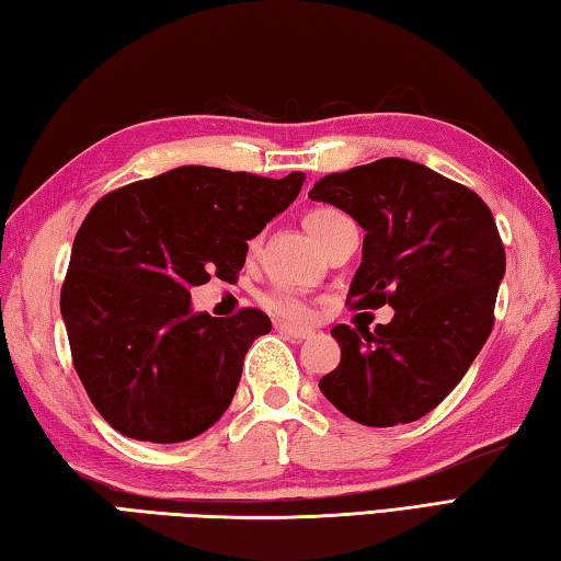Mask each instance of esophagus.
I'll return each mask as SVG.
<instances>
[{"label":"esophagus","instance_id":"1","mask_svg":"<svg viewBox=\"0 0 561 561\" xmlns=\"http://www.w3.org/2000/svg\"><path fill=\"white\" fill-rule=\"evenodd\" d=\"M278 332L293 336V340H310L312 330H300V327H293V324H278Z\"/></svg>","mask_w":561,"mask_h":561}]
</instances>
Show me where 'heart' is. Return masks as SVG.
<instances>
[{
  "instance_id": "1",
  "label": "heart",
  "mask_w": 561,
  "mask_h": 561,
  "mask_svg": "<svg viewBox=\"0 0 561 561\" xmlns=\"http://www.w3.org/2000/svg\"><path fill=\"white\" fill-rule=\"evenodd\" d=\"M344 221H348V217L334 207H314L308 215H305V227H308L310 237L320 247L324 244L327 237H330L336 227L344 225ZM261 305L285 322L305 324L312 320V305L305 300L300 293H295L293 288H283V285L263 293Z\"/></svg>"
}]
</instances>
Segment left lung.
Here are the masks:
<instances>
[{"mask_svg":"<svg viewBox=\"0 0 561 561\" xmlns=\"http://www.w3.org/2000/svg\"><path fill=\"white\" fill-rule=\"evenodd\" d=\"M364 227L352 310H396L388 324H336L330 403L368 427L415 422L445 400L493 330L505 249L489 205L467 185L405 158L320 178L308 193Z\"/></svg>","mask_w":561,"mask_h":561,"instance_id":"8db88e82","label":"left lung"}]
</instances>
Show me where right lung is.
<instances>
[{
  "instance_id": "add662e5",
  "label": "right lung",
  "mask_w": 561,
  "mask_h": 561,
  "mask_svg": "<svg viewBox=\"0 0 561 561\" xmlns=\"http://www.w3.org/2000/svg\"><path fill=\"white\" fill-rule=\"evenodd\" d=\"M273 178L183 165L104 195L72 241L60 312L72 366L124 437L175 445L213 427L237 393L266 312L190 310V288L237 280L247 241L298 197Z\"/></svg>"
}]
</instances>
